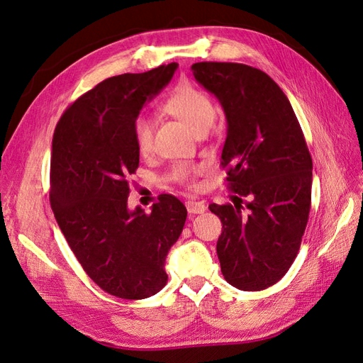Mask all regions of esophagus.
<instances>
[{
  "label": "esophagus",
  "mask_w": 363,
  "mask_h": 363,
  "mask_svg": "<svg viewBox=\"0 0 363 363\" xmlns=\"http://www.w3.org/2000/svg\"><path fill=\"white\" fill-rule=\"evenodd\" d=\"M186 208H188V212L192 215L203 213L206 211V204L201 201H186Z\"/></svg>",
  "instance_id": "34e87169"
}]
</instances>
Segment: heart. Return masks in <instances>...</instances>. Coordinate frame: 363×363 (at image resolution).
Returning <instances> with one entry per match:
<instances>
[{
    "mask_svg": "<svg viewBox=\"0 0 363 363\" xmlns=\"http://www.w3.org/2000/svg\"><path fill=\"white\" fill-rule=\"evenodd\" d=\"M160 111L169 116L177 118L195 133H203L212 125L215 119V104L204 91L192 84H180L164 98ZM135 142L142 156L151 155L152 147V125L148 119L139 118L135 123ZM196 169L180 164L174 169V177L179 182H189Z\"/></svg>",
    "mask_w": 363,
    "mask_h": 363,
    "instance_id": "heart-1",
    "label": "heart"
}]
</instances>
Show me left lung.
I'll return each instance as SVG.
<instances>
[{"label":"left lung","instance_id":"8db88e82","mask_svg":"<svg viewBox=\"0 0 363 363\" xmlns=\"http://www.w3.org/2000/svg\"><path fill=\"white\" fill-rule=\"evenodd\" d=\"M191 69L227 118L221 164L235 206H208L223 223L216 244L223 276L240 291L267 289L301 245L312 195L309 148L288 96L268 74L225 62Z\"/></svg>","mask_w":363,"mask_h":363}]
</instances>
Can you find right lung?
<instances>
[{
    "instance_id": "obj_1",
    "label": "right lung",
    "mask_w": 363,
    "mask_h": 363,
    "mask_svg": "<svg viewBox=\"0 0 363 363\" xmlns=\"http://www.w3.org/2000/svg\"><path fill=\"white\" fill-rule=\"evenodd\" d=\"M177 67L106 79L75 100L54 130V216L87 276L118 298H148L167 284L164 259L188 216L169 194L159 195L150 213L127 207V179L139 167L135 123Z\"/></svg>"
}]
</instances>
